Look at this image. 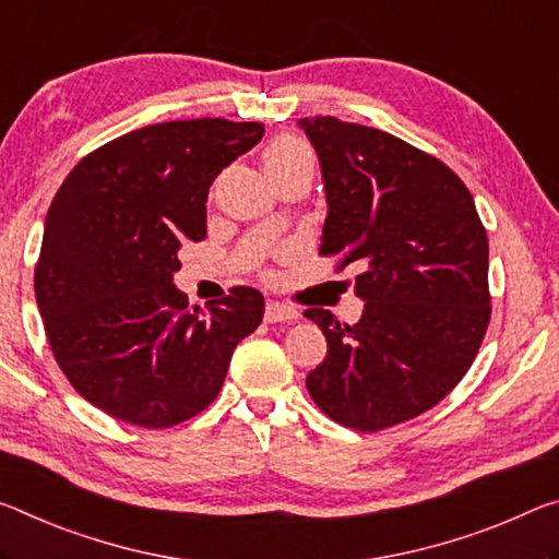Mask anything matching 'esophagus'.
I'll return each mask as SVG.
<instances>
[{
  "instance_id": "obj_1",
  "label": "esophagus",
  "mask_w": 559,
  "mask_h": 559,
  "mask_svg": "<svg viewBox=\"0 0 559 559\" xmlns=\"http://www.w3.org/2000/svg\"><path fill=\"white\" fill-rule=\"evenodd\" d=\"M298 311L286 304H278V300H269L265 304V321L269 323H281V321H296Z\"/></svg>"
}]
</instances>
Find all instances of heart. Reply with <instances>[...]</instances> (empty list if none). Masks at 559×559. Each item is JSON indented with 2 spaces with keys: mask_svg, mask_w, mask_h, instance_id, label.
<instances>
[{
  "mask_svg": "<svg viewBox=\"0 0 559 559\" xmlns=\"http://www.w3.org/2000/svg\"><path fill=\"white\" fill-rule=\"evenodd\" d=\"M263 162H265V171L278 174V171H286V168H294L298 164L313 166V154L300 139L278 136L276 141H271L269 148H265Z\"/></svg>",
  "mask_w": 559,
  "mask_h": 559,
  "instance_id": "heart-1",
  "label": "heart"
}]
</instances>
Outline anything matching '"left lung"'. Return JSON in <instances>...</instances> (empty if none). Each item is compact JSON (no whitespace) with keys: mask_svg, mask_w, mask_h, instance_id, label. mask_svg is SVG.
<instances>
[{"mask_svg":"<svg viewBox=\"0 0 559 559\" xmlns=\"http://www.w3.org/2000/svg\"><path fill=\"white\" fill-rule=\"evenodd\" d=\"M321 158L328 216L321 255L358 263V323L308 308L328 356L306 378L328 418L360 432L393 428L463 380L490 323L487 234L453 168L388 131L304 119Z\"/></svg>","mask_w":559,"mask_h":559,"instance_id":"obj_1","label":"left lung"}]
</instances>
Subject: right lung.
<instances>
[{"label": "right lung", "instance_id": "right-lung-1", "mask_svg": "<svg viewBox=\"0 0 559 559\" xmlns=\"http://www.w3.org/2000/svg\"><path fill=\"white\" fill-rule=\"evenodd\" d=\"M261 136L259 121L154 123L94 148L59 186L34 294L61 373L111 418L162 430L199 415L263 321L255 288L201 311L174 286L181 248L206 238L209 186Z\"/></svg>", "mask_w": 559, "mask_h": 559}]
</instances>
